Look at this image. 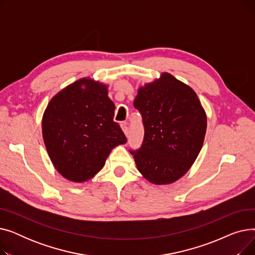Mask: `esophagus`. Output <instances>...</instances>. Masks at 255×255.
<instances>
[{
    "instance_id": "obj_1",
    "label": "esophagus",
    "mask_w": 255,
    "mask_h": 255,
    "mask_svg": "<svg viewBox=\"0 0 255 255\" xmlns=\"http://www.w3.org/2000/svg\"><path fill=\"white\" fill-rule=\"evenodd\" d=\"M121 126H122V129H123V131L125 133V135L128 137V135H129V128L127 127L126 124H122Z\"/></svg>"
}]
</instances>
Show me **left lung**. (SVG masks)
<instances>
[{"label": "left lung", "instance_id": "left-lung-1", "mask_svg": "<svg viewBox=\"0 0 255 255\" xmlns=\"http://www.w3.org/2000/svg\"><path fill=\"white\" fill-rule=\"evenodd\" d=\"M142 118L143 140L129 150L153 184H170L188 171L202 149L207 116L195 92L170 75L139 88L133 102Z\"/></svg>", "mask_w": 255, "mask_h": 255}]
</instances>
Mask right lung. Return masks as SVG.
Segmentation results:
<instances>
[{
	"mask_svg": "<svg viewBox=\"0 0 255 255\" xmlns=\"http://www.w3.org/2000/svg\"><path fill=\"white\" fill-rule=\"evenodd\" d=\"M115 104L106 86L83 78L48 103L42 134L51 162L72 182H85L104 166L115 146L127 141L114 121Z\"/></svg>",
	"mask_w": 255,
	"mask_h": 255,
	"instance_id": "obj_1",
	"label": "right lung"
}]
</instances>
